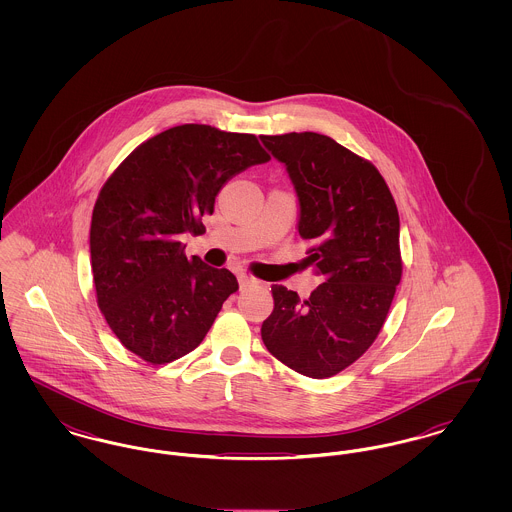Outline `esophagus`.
<instances>
[{
	"mask_svg": "<svg viewBox=\"0 0 512 512\" xmlns=\"http://www.w3.org/2000/svg\"><path fill=\"white\" fill-rule=\"evenodd\" d=\"M238 282H240V288H245V286H249V284H253L255 280L251 278V276H247V274H238Z\"/></svg>",
	"mask_w": 512,
	"mask_h": 512,
	"instance_id": "1",
	"label": "esophagus"
}]
</instances>
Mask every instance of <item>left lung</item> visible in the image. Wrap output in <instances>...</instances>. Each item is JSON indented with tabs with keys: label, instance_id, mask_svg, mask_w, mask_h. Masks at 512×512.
<instances>
[{
	"label": "left lung",
	"instance_id": "obj_1",
	"mask_svg": "<svg viewBox=\"0 0 512 512\" xmlns=\"http://www.w3.org/2000/svg\"><path fill=\"white\" fill-rule=\"evenodd\" d=\"M286 165L299 199L297 232L324 282L301 299L272 286L261 326L268 351L295 372L330 378L353 365L380 334L401 282L399 213L378 169L317 132L261 136Z\"/></svg>",
	"mask_w": 512,
	"mask_h": 512
}]
</instances>
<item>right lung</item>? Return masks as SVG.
<instances>
[{"instance_id":"1","label":"right lung","mask_w":512,"mask_h":512,"mask_svg":"<svg viewBox=\"0 0 512 512\" xmlns=\"http://www.w3.org/2000/svg\"><path fill=\"white\" fill-rule=\"evenodd\" d=\"M253 134L180 124L136 147L103 184L90 255L98 305L122 345L151 365L203 341L238 280L186 257L182 234H203L220 188L267 163Z\"/></svg>"}]
</instances>
